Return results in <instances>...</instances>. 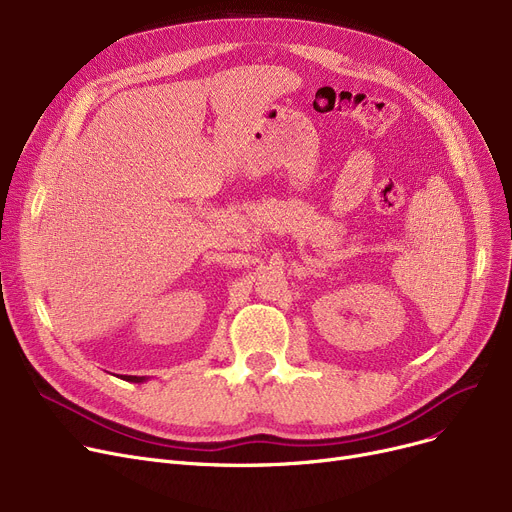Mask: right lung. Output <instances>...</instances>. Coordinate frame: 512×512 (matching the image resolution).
Segmentation results:
<instances>
[{"label":"right lung","instance_id":"1","mask_svg":"<svg viewBox=\"0 0 512 512\" xmlns=\"http://www.w3.org/2000/svg\"><path fill=\"white\" fill-rule=\"evenodd\" d=\"M122 380L134 382V384H141V382H145L147 378H145V375H143V378H141V375H122Z\"/></svg>","mask_w":512,"mask_h":512}]
</instances>
